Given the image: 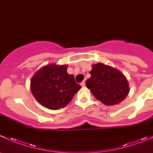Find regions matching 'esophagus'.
I'll return each instance as SVG.
<instances>
[{"mask_svg":"<svg viewBox=\"0 0 153 153\" xmlns=\"http://www.w3.org/2000/svg\"><path fill=\"white\" fill-rule=\"evenodd\" d=\"M81 86H85V81H82L81 83Z\"/></svg>","mask_w":153,"mask_h":153,"instance_id":"1","label":"esophagus"}]
</instances>
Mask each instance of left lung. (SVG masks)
I'll return each instance as SVG.
<instances>
[{
  "instance_id": "obj_1",
  "label": "left lung",
  "mask_w": 153,
  "mask_h": 153,
  "mask_svg": "<svg viewBox=\"0 0 153 153\" xmlns=\"http://www.w3.org/2000/svg\"><path fill=\"white\" fill-rule=\"evenodd\" d=\"M89 73L91 77L86 80V87L104 104H118L127 96V80L119 70L99 63L92 65Z\"/></svg>"
}]
</instances>
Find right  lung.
<instances>
[{
  "label": "right lung",
  "mask_w": 153,
  "mask_h": 153,
  "mask_svg": "<svg viewBox=\"0 0 153 153\" xmlns=\"http://www.w3.org/2000/svg\"><path fill=\"white\" fill-rule=\"evenodd\" d=\"M67 69V65L49 64L33 75L31 91L41 105L49 109L64 107L81 89L74 75H69Z\"/></svg>",
  "instance_id": "obj_1"
}]
</instances>
